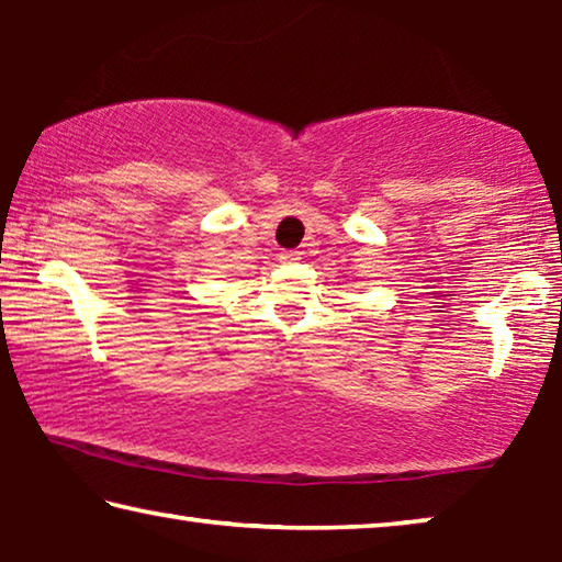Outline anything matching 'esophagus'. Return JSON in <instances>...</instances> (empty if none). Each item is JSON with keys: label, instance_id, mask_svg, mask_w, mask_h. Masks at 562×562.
I'll use <instances>...</instances> for the list:
<instances>
[{"label": "esophagus", "instance_id": "34e87169", "mask_svg": "<svg viewBox=\"0 0 562 562\" xmlns=\"http://www.w3.org/2000/svg\"><path fill=\"white\" fill-rule=\"evenodd\" d=\"M300 260H302L300 250H282L280 252V262H284V265H292V262H300Z\"/></svg>", "mask_w": 562, "mask_h": 562}]
</instances>
